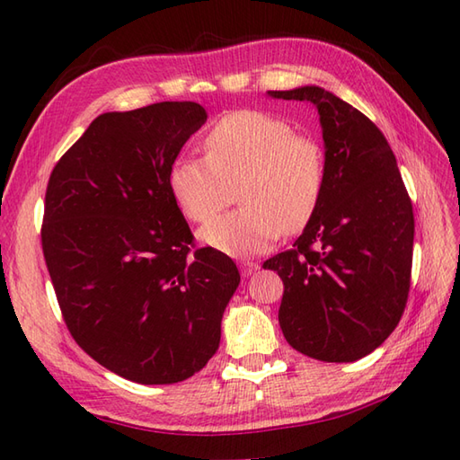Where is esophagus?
Segmentation results:
<instances>
[{
	"label": "esophagus",
	"instance_id": "esophagus-1",
	"mask_svg": "<svg viewBox=\"0 0 460 460\" xmlns=\"http://www.w3.org/2000/svg\"><path fill=\"white\" fill-rule=\"evenodd\" d=\"M239 267H241V275H243V277H251L252 272L259 270V262H252V261H243Z\"/></svg>",
	"mask_w": 460,
	"mask_h": 460
}]
</instances>
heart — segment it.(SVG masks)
<instances>
[{
	"instance_id": "1",
	"label": "heart",
	"mask_w": 460,
	"mask_h": 460,
	"mask_svg": "<svg viewBox=\"0 0 460 460\" xmlns=\"http://www.w3.org/2000/svg\"><path fill=\"white\" fill-rule=\"evenodd\" d=\"M203 146L205 158L180 155L168 172L172 198L185 217L209 221L241 185V209L205 225V245L249 257L270 249L282 231L306 227L326 181L324 152L312 136L267 112L237 111L211 126Z\"/></svg>"
}]
</instances>
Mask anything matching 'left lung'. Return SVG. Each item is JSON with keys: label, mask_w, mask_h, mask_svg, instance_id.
Returning <instances> with one entry per match:
<instances>
[{"label": "left lung", "mask_w": 460, "mask_h": 460, "mask_svg": "<svg viewBox=\"0 0 460 460\" xmlns=\"http://www.w3.org/2000/svg\"><path fill=\"white\" fill-rule=\"evenodd\" d=\"M316 106L326 181L295 249L265 261L285 282L279 324L288 344L320 361H356L402 320L413 262L411 199L385 136L320 86L269 91Z\"/></svg>", "instance_id": "8db88e82"}]
</instances>
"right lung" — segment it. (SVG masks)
<instances>
[{"mask_svg": "<svg viewBox=\"0 0 460 460\" xmlns=\"http://www.w3.org/2000/svg\"><path fill=\"white\" fill-rule=\"evenodd\" d=\"M205 120L190 101L104 112L47 185L41 243L65 324L93 359L142 385L205 367L241 282L225 252L191 251L168 185L170 165Z\"/></svg>", "mask_w": 460, "mask_h": 460, "instance_id": "obj_1", "label": "right lung"}]
</instances>
